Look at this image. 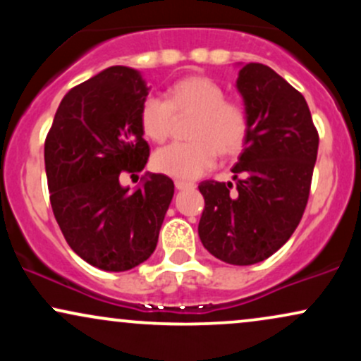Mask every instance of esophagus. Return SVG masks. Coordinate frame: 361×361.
<instances>
[{"mask_svg": "<svg viewBox=\"0 0 361 361\" xmlns=\"http://www.w3.org/2000/svg\"><path fill=\"white\" fill-rule=\"evenodd\" d=\"M175 186H176L178 190H193V188H195V183H192V181L176 180V181H175Z\"/></svg>", "mask_w": 361, "mask_h": 361, "instance_id": "34e87169", "label": "esophagus"}]
</instances>
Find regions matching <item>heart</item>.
Here are the masks:
<instances>
[{"mask_svg":"<svg viewBox=\"0 0 361 361\" xmlns=\"http://www.w3.org/2000/svg\"><path fill=\"white\" fill-rule=\"evenodd\" d=\"M176 115L192 114L188 135L192 140L157 149L152 166L163 175L195 180L215 164L217 152L231 156L241 151L247 135V115L241 105L226 100L217 82L205 76H188L166 91V102L147 97L140 106V127L152 142L169 137Z\"/></svg>","mask_w":361,"mask_h":361,"instance_id":"b5f03b06","label":"heart"}]
</instances>
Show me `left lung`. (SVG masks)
<instances>
[{
	"instance_id": "obj_1",
	"label": "left lung",
	"mask_w": 361,
	"mask_h": 361,
	"mask_svg": "<svg viewBox=\"0 0 361 361\" xmlns=\"http://www.w3.org/2000/svg\"><path fill=\"white\" fill-rule=\"evenodd\" d=\"M235 88L247 115L235 185L202 181L198 235L215 258L247 267L270 258L299 226L319 135L305 98L268 66L239 64Z\"/></svg>"
}]
</instances>
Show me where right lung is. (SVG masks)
Wrapping results in <instances>:
<instances>
[{"instance_id":"add662e5","label":"right lung","mask_w":361,"mask_h":361,"mask_svg":"<svg viewBox=\"0 0 361 361\" xmlns=\"http://www.w3.org/2000/svg\"><path fill=\"white\" fill-rule=\"evenodd\" d=\"M147 94L137 69L111 66L68 91L45 139L54 217L71 250L105 271H127L154 252L175 193L164 175H149L134 192L120 185L147 163Z\"/></svg>"}]
</instances>
